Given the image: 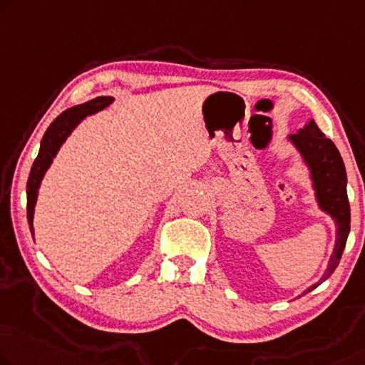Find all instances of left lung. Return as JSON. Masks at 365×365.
I'll return each mask as SVG.
<instances>
[{
	"label": "left lung",
	"instance_id": "obj_1",
	"mask_svg": "<svg viewBox=\"0 0 365 365\" xmlns=\"http://www.w3.org/2000/svg\"><path fill=\"white\" fill-rule=\"evenodd\" d=\"M287 139L307 167L313 198L318 210L328 215L334 221L336 227L333 254L329 255L324 274L317 284L309 285L307 290L297 295V298H300L314 290L319 284H323L338 267L351 231V208L349 200H347V175L344 162H342L338 148L333 140L326 138L319 130L314 119H309L302 129L297 130V134L288 135Z\"/></svg>",
	"mask_w": 365,
	"mask_h": 365
}]
</instances>
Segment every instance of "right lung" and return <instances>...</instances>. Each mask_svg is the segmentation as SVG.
<instances>
[{
	"label": "right lung",
	"mask_w": 365,
	"mask_h": 365,
	"mask_svg": "<svg viewBox=\"0 0 365 365\" xmlns=\"http://www.w3.org/2000/svg\"><path fill=\"white\" fill-rule=\"evenodd\" d=\"M114 101L111 96H98L95 100L81 103L73 108H68L62 114L53 119L51 126L47 128L46 134L41 140L39 154H37L34 164L31 167L29 178H27V222H29L32 237H34V210L37 203V197H39V188L42 183V178L46 175L48 168H51L53 159L58 154L65 140L68 139V135L77 129L78 124L83 121L85 118L91 116L98 111L105 110Z\"/></svg>",
	"instance_id": "obj_1"
}]
</instances>
